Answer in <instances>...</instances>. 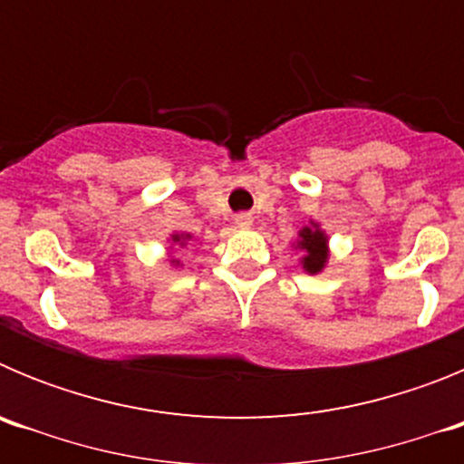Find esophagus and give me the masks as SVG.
Masks as SVG:
<instances>
[{"label":"esophagus","mask_w":464,"mask_h":464,"mask_svg":"<svg viewBox=\"0 0 464 464\" xmlns=\"http://www.w3.org/2000/svg\"><path fill=\"white\" fill-rule=\"evenodd\" d=\"M235 223H237V227H251L253 216H251V213H237Z\"/></svg>","instance_id":"34e87169"}]
</instances>
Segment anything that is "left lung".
<instances>
[{"mask_svg": "<svg viewBox=\"0 0 464 464\" xmlns=\"http://www.w3.org/2000/svg\"><path fill=\"white\" fill-rule=\"evenodd\" d=\"M299 248H304V269L306 272L315 274L321 272L323 265L327 260V239L323 237L321 229H302V241H299Z\"/></svg>", "mask_w": 464, "mask_h": 464, "instance_id": "1", "label": "left lung"}]
</instances>
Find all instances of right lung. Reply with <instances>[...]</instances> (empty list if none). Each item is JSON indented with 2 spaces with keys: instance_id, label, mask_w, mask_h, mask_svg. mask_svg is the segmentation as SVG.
Listing matches in <instances>:
<instances>
[{
  "instance_id": "add662e5",
  "label": "right lung",
  "mask_w": 464,
  "mask_h": 464,
  "mask_svg": "<svg viewBox=\"0 0 464 464\" xmlns=\"http://www.w3.org/2000/svg\"><path fill=\"white\" fill-rule=\"evenodd\" d=\"M176 239H179V237H176Z\"/></svg>"
}]
</instances>
